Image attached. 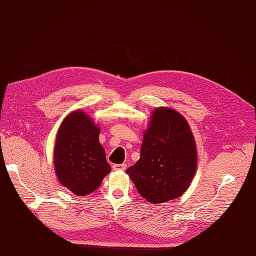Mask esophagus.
I'll list each match as a JSON object with an SVG mask.
<instances>
[{"label":"esophagus","mask_w":256,"mask_h":256,"mask_svg":"<svg viewBox=\"0 0 256 256\" xmlns=\"http://www.w3.org/2000/svg\"><path fill=\"white\" fill-rule=\"evenodd\" d=\"M112 168L114 171H125L127 168V164H113Z\"/></svg>","instance_id":"34e87169"}]
</instances>
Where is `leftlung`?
<instances>
[{"label":"left lung","mask_w":256,"mask_h":256,"mask_svg":"<svg viewBox=\"0 0 256 256\" xmlns=\"http://www.w3.org/2000/svg\"><path fill=\"white\" fill-rule=\"evenodd\" d=\"M198 152L184 116L171 108L154 109L143 134L141 157L126 173L152 204L180 198L196 174Z\"/></svg>","instance_id":"obj_1"}]
</instances>
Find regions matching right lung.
Returning a JSON list of instances; mask_svg holds the SVG:
<instances>
[{
	"label": "right lung",
	"instance_id": "add662e5",
	"mask_svg": "<svg viewBox=\"0 0 256 256\" xmlns=\"http://www.w3.org/2000/svg\"><path fill=\"white\" fill-rule=\"evenodd\" d=\"M99 134V127L81 110L68 114L58 128L54 170L60 184L76 196L94 192L111 171Z\"/></svg>",
	"mask_w": 256,
	"mask_h": 256
}]
</instances>
